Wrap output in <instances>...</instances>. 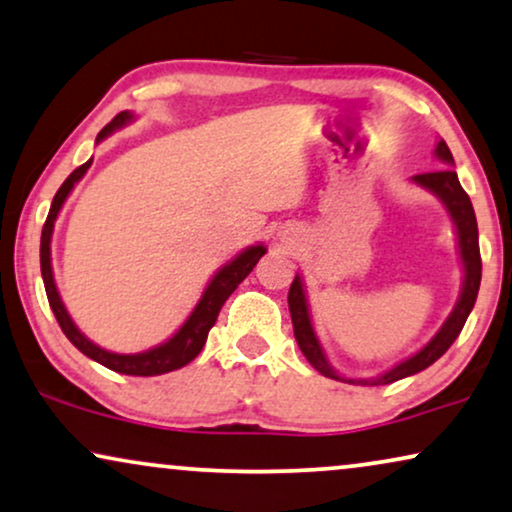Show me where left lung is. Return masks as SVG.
<instances>
[{
    "label": "left lung",
    "instance_id": "left-lung-1",
    "mask_svg": "<svg viewBox=\"0 0 512 512\" xmlns=\"http://www.w3.org/2000/svg\"><path fill=\"white\" fill-rule=\"evenodd\" d=\"M435 156L442 163H449L454 166V156L449 152L447 142L440 140L438 147H435ZM419 187L433 192L438 199L445 203L449 217H452L454 229H456V241H459V255H461V264H463V285H461V295L459 302L449 313L445 323L435 337L428 342L424 349H419L414 356H410L403 363L393 365L391 370L379 374V377L372 379H344L342 374L335 372V367L327 363V356L320 346L316 332H313L311 325V316H309V304H306V292H304V283L302 276H295V281L290 285L288 292V306H290V316H292V327H295V339L299 344V349L306 356V360L316 367V370L323 374V377L337 379V381H346V384H365V386H384V384H393V381L412 377L421 370H426L428 365H433L442 353H445L449 346L454 344V339L459 337V332L466 325L468 313L473 311L475 299H478V290H480V278H482V260H480V243H478V220H475V210L473 203H470L468 194L463 192L459 177H456L454 168H440L435 173H421L412 177Z\"/></svg>",
    "mask_w": 512,
    "mask_h": 512
}]
</instances>
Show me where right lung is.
<instances>
[{"label": "right lung", "mask_w": 512, "mask_h": 512, "mask_svg": "<svg viewBox=\"0 0 512 512\" xmlns=\"http://www.w3.org/2000/svg\"><path fill=\"white\" fill-rule=\"evenodd\" d=\"M133 114L131 112H121L114 117L109 124L102 128L98 133L95 142H102L107 135H112L119 128H124L126 124H131ZM93 159H88L84 166H79L74 173L67 177V180L60 185V189L53 196L49 217H46L44 229H42V245H39V262H42V278H44V288H46V297H49V304L53 313H56V320L60 325V330L65 332V337L77 346V349L88 356L95 363L109 367V370L119 372V374H131V377H156V374H166L173 370H180L187 363L199 356L203 344H206L210 327L215 325L217 313H220L222 304L227 302L231 292L238 288V283L243 281L245 276L255 269V264L260 262V257L267 252L262 243L250 245L245 248L241 255H236L234 260L224 264V267L217 271V274L210 278L208 288L203 290V295L199 299V304L194 306V311L189 313V318L182 323L180 330L175 332L168 342H163L154 349L142 351V353H114L107 349H100L98 344H93L84 332L74 325V320L67 313L63 299H60V292L56 288V278H53V267H51V236H53V224L58 220L60 208L67 201V196L74 189V185L86 175V170L91 168Z\"/></svg>", "instance_id": "right-lung-1"}]
</instances>
